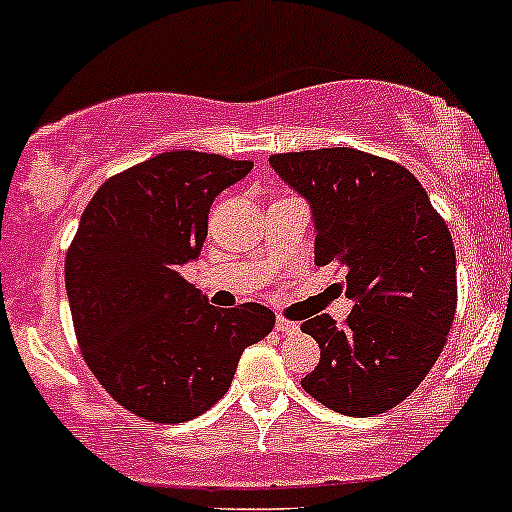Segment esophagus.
<instances>
[{"label":"esophagus","instance_id":"34e87169","mask_svg":"<svg viewBox=\"0 0 512 512\" xmlns=\"http://www.w3.org/2000/svg\"><path fill=\"white\" fill-rule=\"evenodd\" d=\"M276 329H278V332H283V334H295V332H298V324L290 322V320H283V317H278Z\"/></svg>","mask_w":512,"mask_h":512}]
</instances>
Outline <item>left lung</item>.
Instances as JSON below:
<instances>
[{
  "mask_svg": "<svg viewBox=\"0 0 512 512\" xmlns=\"http://www.w3.org/2000/svg\"><path fill=\"white\" fill-rule=\"evenodd\" d=\"M271 166L312 210L315 263L346 273L354 310L302 322L320 364L302 388L349 417L381 415L422 383L456 312V256L420 180L356 148L276 153Z\"/></svg>",
  "mask_w": 512,
  "mask_h": 512,
  "instance_id": "left-lung-1",
  "label": "left lung"
}]
</instances>
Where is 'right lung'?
Segmentation results:
<instances>
[{
    "label": "right lung",
    "instance_id": "add662e5",
    "mask_svg": "<svg viewBox=\"0 0 512 512\" xmlns=\"http://www.w3.org/2000/svg\"><path fill=\"white\" fill-rule=\"evenodd\" d=\"M251 161L168 151L112 175L80 217L65 288L87 366L151 422L192 420L229 386L246 346L276 315L258 302L214 307L180 276L200 256L214 197Z\"/></svg>",
    "mask_w": 512,
    "mask_h": 512
}]
</instances>
